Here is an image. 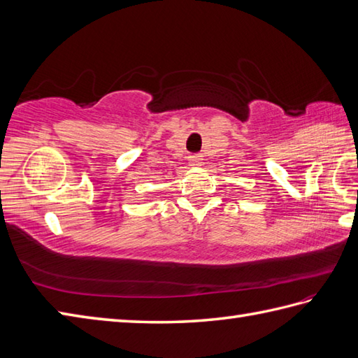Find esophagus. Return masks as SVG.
I'll use <instances>...</instances> for the list:
<instances>
[{
  "mask_svg": "<svg viewBox=\"0 0 358 358\" xmlns=\"http://www.w3.org/2000/svg\"><path fill=\"white\" fill-rule=\"evenodd\" d=\"M188 161H189L191 165H193V167H199V165H202V155L191 153V155L188 156Z\"/></svg>",
  "mask_w": 358,
  "mask_h": 358,
  "instance_id": "1",
  "label": "esophagus"
}]
</instances>
